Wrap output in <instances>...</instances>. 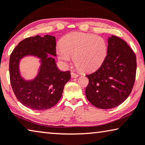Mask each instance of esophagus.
Instances as JSON below:
<instances>
[{
  "instance_id": "1",
  "label": "esophagus",
  "mask_w": 145,
  "mask_h": 145,
  "mask_svg": "<svg viewBox=\"0 0 145 145\" xmlns=\"http://www.w3.org/2000/svg\"><path fill=\"white\" fill-rule=\"evenodd\" d=\"M71 78H76V77L78 76V75L76 74V73L73 72H71Z\"/></svg>"
}]
</instances>
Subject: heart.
<instances>
[{
    "instance_id": "heart-1",
    "label": "heart",
    "mask_w": 145,
    "mask_h": 145,
    "mask_svg": "<svg viewBox=\"0 0 145 145\" xmlns=\"http://www.w3.org/2000/svg\"><path fill=\"white\" fill-rule=\"evenodd\" d=\"M107 44L103 37L74 32L62 38L57 55L63 64L67 65L72 57L78 69L89 72L101 65L107 56Z\"/></svg>"
}]
</instances>
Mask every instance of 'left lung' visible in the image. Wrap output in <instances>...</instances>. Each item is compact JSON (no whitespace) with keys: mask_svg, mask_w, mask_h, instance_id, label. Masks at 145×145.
<instances>
[{"mask_svg":"<svg viewBox=\"0 0 145 145\" xmlns=\"http://www.w3.org/2000/svg\"><path fill=\"white\" fill-rule=\"evenodd\" d=\"M136 56L120 38L108 39L107 56L95 72L86 75L89 84L86 88L88 101L95 107H116L128 97L135 83Z\"/></svg>","mask_w":145,"mask_h":145,"instance_id":"1","label":"left lung"}]
</instances>
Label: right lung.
<instances>
[{"label": "right lung", "mask_w": 145, "mask_h": 145, "mask_svg": "<svg viewBox=\"0 0 145 145\" xmlns=\"http://www.w3.org/2000/svg\"><path fill=\"white\" fill-rule=\"evenodd\" d=\"M56 37L49 35L27 38L10 55L12 89L19 101L32 110H46L56 105L61 97L65 85L71 79L70 71H61L56 63L53 57L56 56ZM26 56L39 58L41 63L36 77L30 81L21 76L19 71L20 61Z\"/></svg>", "instance_id": "obj_1"}]
</instances>
